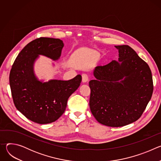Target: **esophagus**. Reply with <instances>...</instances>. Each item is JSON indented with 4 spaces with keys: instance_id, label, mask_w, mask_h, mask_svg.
Returning <instances> with one entry per match:
<instances>
[{
    "instance_id": "34e87169",
    "label": "esophagus",
    "mask_w": 161,
    "mask_h": 161,
    "mask_svg": "<svg viewBox=\"0 0 161 161\" xmlns=\"http://www.w3.org/2000/svg\"><path fill=\"white\" fill-rule=\"evenodd\" d=\"M81 78H82L81 79V81H82L83 83H86L88 81V77L85 74H83L81 75Z\"/></svg>"
}]
</instances>
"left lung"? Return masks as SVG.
Here are the masks:
<instances>
[{"label":"left lung","mask_w":161,"mask_h":161,"mask_svg":"<svg viewBox=\"0 0 161 161\" xmlns=\"http://www.w3.org/2000/svg\"><path fill=\"white\" fill-rule=\"evenodd\" d=\"M119 61L96 67L90 81V108L101 124L122 127L138 120L153 93L148 65L128 45L115 46Z\"/></svg>","instance_id":"8db88e82"}]
</instances>
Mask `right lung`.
<instances>
[{
    "label": "right lung",
    "mask_w": 161,
    "mask_h": 161,
    "mask_svg": "<svg viewBox=\"0 0 161 161\" xmlns=\"http://www.w3.org/2000/svg\"><path fill=\"white\" fill-rule=\"evenodd\" d=\"M59 39L40 37L23 48L15 59L9 84L16 109L30 120L47 124L56 121L64 113L70 96L80 85L81 76L67 80L44 82L36 77L34 65L39 55L57 60L64 47Z\"/></svg>",
    "instance_id": "right-lung-1"
}]
</instances>
